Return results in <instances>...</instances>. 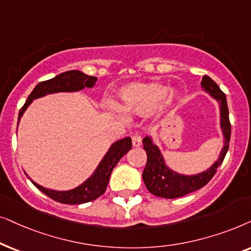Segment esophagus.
<instances>
[{"label": "esophagus", "instance_id": "esophagus-1", "mask_svg": "<svg viewBox=\"0 0 251 251\" xmlns=\"http://www.w3.org/2000/svg\"><path fill=\"white\" fill-rule=\"evenodd\" d=\"M132 143L134 147H140L142 145V136L141 135H134L132 138Z\"/></svg>", "mask_w": 251, "mask_h": 251}]
</instances>
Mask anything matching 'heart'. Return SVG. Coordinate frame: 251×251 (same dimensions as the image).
I'll list each match as a JSON object with an SVG mask.
<instances>
[{
  "label": "heart",
  "mask_w": 251,
  "mask_h": 251,
  "mask_svg": "<svg viewBox=\"0 0 251 251\" xmlns=\"http://www.w3.org/2000/svg\"><path fill=\"white\" fill-rule=\"evenodd\" d=\"M120 109L131 115H146L158 108V111L176 105L181 98L178 89H169L159 82H131L119 91ZM112 109H116L111 105Z\"/></svg>",
  "instance_id": "obj_1"
}]
</instances>
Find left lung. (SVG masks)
Here are the masks:
<instances>
[{"label":"left lung","instance_id":"left-lung-1","mask_svg":"<svg viewBox=\"0 0 251 251\" xmlns=\"http://www.w3.org/2000/svg\"><path fill=\"white\" fill-rule=\"evenodd\" d=\"M201 86L203 91L208 93L219 104L220 129L224 136V146L220 150L218 158L205 171L196 173V175H182V173L176 172L166 164L164 156L158 146L155 145L151 135H147L146 138H143L142 143L143 149L147 152V164L143 170L142 179L147 189L158 198L176 199L204 187L216 175L217 169L219 165H222L228 150L230 123L226 96L220 91L219 86L208 75L203 76Z\"/></svg>","mask_w":251,"mask_h":251}]
</instances>
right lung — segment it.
I'll list each match as a JSON object with an SVG mask.
<instances>
[{
    "mask_svg": "<svg viewBox=\"0 0 251 251\" xmlns=\"http://www.w3.org/2000/svg\"><path fill=\"white\" fill-rule=\"evenodd\" d=\"M96 81H98L96 76L87 75L78 70H71V71L63 72L61 75L53 76L52 79L38 83L19 111L18 125L23 115L33 102V100L43 98L49 94H55V93H72L82 91L83 88H93ZM131 148L132 140L129 136L113 142L105 155L103 156L101 162L99 163L98 168L92 173V176L82 183H80L79 186H76L75 188L69 190H53L39 185L33 181L29 176L28 178L36 188L56 202L64 203V204H81V203L94 201L105 192L113 168L117 165L120 158L131 150Z\"/></svg>",
    "mask_w": 251,
    "mask_h": 251,
    "instance_id": "add662e5",
    "label": "right lung"
}]
</instances>
